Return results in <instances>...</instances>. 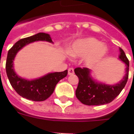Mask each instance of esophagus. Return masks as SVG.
<instances>
[{"label":"esophagus","mask_w":134,"mask_h":134,"mask_svg":"<svg viewBox=\"0 0 134 134\" xmlns=\"http://www.w3.org/2000/svg\"><path fill=\"white\" fill-rule=\"evenodd\" d=\"M74 74V70L73 68H69L68 69V74L69 75H73Z\"/></svg>","instance_id":"34e87169"}]
</instances>
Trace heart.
I'll return each instance as SVG.
<instances>
[{"label":"heart","mask_w":134,"mask_h":134,"mask_svg":"<svg viewBox=\"0 0 134 134\" xmlns=\"http://www.w3.org/2000/svg\"><path fill=\"white\" fill-rule=\"evenodd\" d=\"M70 56L83 58L82 62L88 67H94L104 60L108 53V47L94 37L74 41L67 49Z\"/></svg>","instance_id":"obj_1"}]
</instances>
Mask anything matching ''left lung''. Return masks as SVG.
Segmentation results:
<instances>
[{
	"instance_id": "1",
	"label": "left lung",
	"mask_w": 134,
	"mask_h": 134,
	"mask_svg": "<svg viewBox=\"0 0 134 134\" xmlns=\"http://www.w3.org/2000/svg\"><path fill=\"white\" fill-rule=\"evenodd\" d=\"M120 49L119 59L126 65L125 74L116 84L109 85L99 82L92 76V71L88 68L77 67L74 69L79 77V85L76 90V97L80 102L88 106L104 105L110 103L119 95L127 83L129 76V62L124 51Z\"/></svg>"
}]
</instances>
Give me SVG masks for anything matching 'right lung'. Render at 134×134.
Listing matches in <instances>:
<instances>
[{
    "mask_svg": "<svg viewBox=\"0 0 134 134\" xmlns=\"http://www.w3.org/2000/svg\"><path fill=\"white\" fill-rule=\"evenodd\" d=\"M37 41L53 43L50 35L44 32H39L32 36L20 40L8 51L5 68L9 83L20 96L35 102H42L52 94L56 84L67 75V69L61 72L48 73L33 80L26 79L18 76L14 69V60L16 55L24 46Z\"/></svg>",
    "mask_w": 134,
    "mask_h": 134,
    "instance_id": "right-lung-1",
    "label": "right lung"
}]
</instances>
